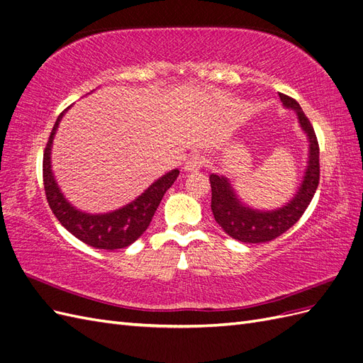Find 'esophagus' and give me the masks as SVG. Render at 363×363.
<instances>
[{
	"instance_id": "34e87169",
	"label": "esophagus",
	"mask_w": 363,
	"mask_h": 363,
	"mask_svg": "<svg viewBox=\"0 0 363 363\" xmlns=\"http://www.w3.org/2000/svg\"><path fill=\"white\" fill-rule=\"evenodd\" d=\"M204 163H206V157H204V156H201V155H194V156H191L188 160L184 162L183 171H184V172L199 171L200 168H203Z\"/></svg>"
}]
</instances>
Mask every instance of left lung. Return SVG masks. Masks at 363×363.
I'll list each match as a JSON object with an SVG mask.
<instances>
[{
  "mask_svg": "<svg viewBox=\"0 0 363 363\" xmlns=\"http://www.w3.org/2000/svg\"><path fill=\"white\" fill-rule=\"evenodd\" d=\"M279 95L283 106L292 108L296 113L298 124L309 142L307 167L292 200L272 211H259L240 201L225 175L211 174L208 177L212 186V212L215 221L228 236L245 244L268 242L289 230L311 204L318 183H320V147H318L313 127L294 98L283 94Z\"/></svg>",
  "mask_w": 363,
  "mask_h": 363,
  "instance_id": "obj_1",
  "label": "left lung"
}]
</instances>
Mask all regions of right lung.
Masks as SVG:
<instances>
[{
    "instance_id": "1",
    "label": "right lung",
    "mask_w": 363,
    "mask_h": 363,
    "mask_svg": "<svg viewBox=\"0 0 363 363\" xmlns=\"http://www.w3.org/2000/svg\"><path fill=\"white\" fill-rule=\"evenodd\" d=\"M67 111H63L59 115L56 124L51 130L45 151H43V188H45V195L51 211L69 233L87 245L98 250H119L128 247L148 228L164 192L177 180L180 171L172 169L162 175L138 199L124 207L116 208L113 212L94 215L79 211L65 199L51 169L52 140Z\"/></svg>"
}]
</instances>
